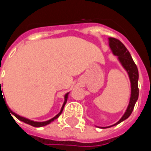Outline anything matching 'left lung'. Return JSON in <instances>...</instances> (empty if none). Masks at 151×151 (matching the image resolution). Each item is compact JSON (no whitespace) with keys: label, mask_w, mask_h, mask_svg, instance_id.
<instances>
[{"label":"left lung","mask_w":151,"mask_h":151,"mask_svg":"<svg viewBox=\"0 0 151 151\" xmlns=\"http://www.w3.org/2000/svg\"><path fill=\"white\" fill-rule=\"evenodd\" d=\"M108 43H109V47L112 50L113 54L118 56V60L120 62V64L122 65V66L124 68V70L128 73L131 84V95L129 106L127 107L123 117L119 119V121L112 125V126H114V125L119 124L124 120L128 119L134 110V105H135L137 100H138V97H139V88H138L139 71H138V68H137L135 63L134 62L132 57H131L130 53L119 39H116L114 38H108ZM112 126L102 127V128L106 129V128H109Z\"/></svg>","instance_id":"1"}]
</instances>
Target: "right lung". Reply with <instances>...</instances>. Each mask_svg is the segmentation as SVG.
<instances>
[{
    "mask_svg": "<svg viewBox=\"0 0 151 151\" xmlns=\"http://www.w3.org/2000/svg\"><path fill=\"white\" fill-rule=\"evenodd\" d=\"M0 95L1 96V81H0ZM68 95H69V92L68 93H66L65 95V101H64V104H63V106H62V107H61V110L60 113H58L55 117H54L53 119H50V120H48V121H44V122H35V121H32V120H30V119H26V118H23V117H21V116H19V115H17V113H13L10 108L8 107V106L6 104V106H7V107H8L9 111H10V113H11V114H13L15 117L17 118V119H19V120H21L22 122H24V123H26V124H27L29 125H32V126H33V127H43V126H45V125L49 124H50L51 122H53L55 119H58L59 117H60V115L61 114V113H62V111H63V109H64V107H65V103H66L67 101V99H68ZM4 102H5V101H4ZM12 116V115H11Z\"/></svg>",
    "mask_w": 151,
    "mask_h": 151,
    "instance_id": "1",
    "label": "right lung"
}]
</instances>
